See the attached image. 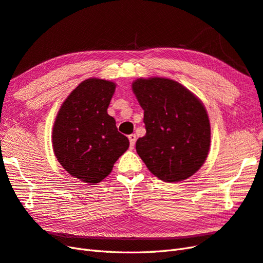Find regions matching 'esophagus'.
Returning <instances> with one entry per match:
<instances>
[{
	"instance_id": "34e87169",
	"label": "esophagus",
	"mask_w": 263,
	"mask_h": 263,
	"mask_svg": "<svg viewBox=\"0 0 263 263\" xmlns=\"http://www.w3.org/2000/svg\"><path fill=\"white\" fill-rule=\"evenodd\" d=\"M129 141H130V146L134 147V144H136V141H137V136H136V134H130V136H129Z\"/></svg>"
}]
</instances>
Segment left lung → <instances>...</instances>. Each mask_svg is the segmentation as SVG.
<instances>
[{
    "label": "left lung",
    "mask_w": 263,
    "mask_h": 263,
    "mask_svg": "<svg viewBox=\"0 0 263 263\" xmlns=\"http://www.w3.org/2000/svg\"><path fill=\"white\" fill-rule=\"evenodd\" d=\"M133 92L142 109L146 134L136 144L151 173L164 182H181L204 164L211 124L202 103L189 89L166 78L138 79Z\"/></svg>",
    "instance_id": "1"
}]
</instances>
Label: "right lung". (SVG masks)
I'll return each instance as SVG.
<instances>
[{
	"label": "right lung",
	"instance_id": "add662e5",
	"mask_svg": "<svg viewBox=\"0 0 263 263\" xmlns=\"http://www.w3.org/2000/svg\"><path fill=\"white\" fill-rule=\"evenodd\" d=\"M114 82L91 78L82 81L59 109L52 130V147L58 162L84 183H99L129 147V139L118 131L107 109Z\"/></svg>",
	"mask_w": 263,
	"mask_h": 263
}]
</instances>
